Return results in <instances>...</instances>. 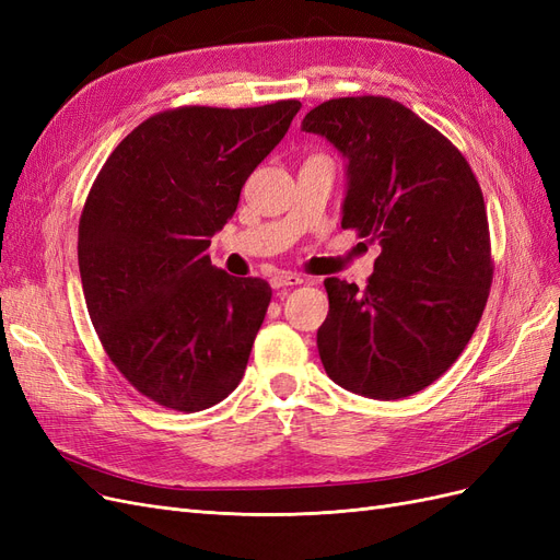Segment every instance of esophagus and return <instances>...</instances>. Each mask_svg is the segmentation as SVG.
<instances>
[{"mask_svg":"<svg viewBox=\"0 0 560 560\" xmlns=\"http://www.w3.org/2000/svg\"><path fill=\"white\" fill-rule=\"evenodd\" d=\"M270 284H273V290H282V287H296L303 284V276L299 273H276L270 278Z\"/></svg>","mask_w":560,"mask_h":560,"instance_id":"34e87169","label":"esophagus"}]
</instances>
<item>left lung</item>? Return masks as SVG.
Segmentation results:
<instances>
[{
    "label": "left lung",
    "mask_w": 560,
    "mask_h": 560,
    "mask_svg": "<svg viewBox=\"0 0 560 560\" xmlns=\"http://www.w3.org/2000/svg\"><path fill=\"white\" fill-rule=\"evenodd\" d=\"M301 128L348 159L341 226L381 245L364 290L325 280L319 360L350 393L416 395L460 358L486 308L493 257L481 186L460 149L397 100L334 97Z\"/></svg>",
    "instance_id": "left-lung-1"
}]
</instances>
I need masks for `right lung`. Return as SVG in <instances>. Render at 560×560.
Segmentation results:
<instances>
[{"mask_svg": "<svg viewBox=\"0 0 560 560\" xmlns=\"http://www.w3.org/2000/svg\"><path fill=\"white\" fill-rule=\"evenodd\" d=\"M299 109L278 100L159 112L118 142L83 202L91 322L121 376L165 409H210L245 374L273 290L219 270L208 247Z\"/></svg>", "mask_w": 560, "mask_h": 560, "instance_id": "right-lung-1", "label": "right lung"}]
</instances>
